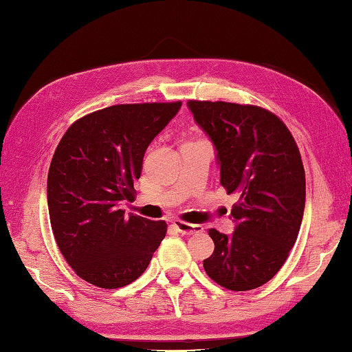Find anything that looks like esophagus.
<instances>
[{"label": "esophagus", "instance_id": "obj_1", "mask_svg": "<svg viewBox=\"0 0 352 352\" xmlns=\"http://www.w3.org/2000/svg\"><path fill=\"white\" fill-rule=\"evenodd\" d=\"M175 226L176 229L179 230L181 234L184 235H192V234H201L204 230L203 226H199V224H190L186 221H181V220H176L175 221Z\"/></svg>", "mask_w": 352, "mask_h": 352}]
</instances>
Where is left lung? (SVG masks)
Masks as SVG:
<instances>
[{
  "label": "left lung",
  "mask_w": 352,
  "mask_h": 352,
  "mask_svg": "<svg viewBox=\"0 0 352 352\" xmlns=\"http://www.w3.org/2000/svg\"><path fill=\"white\" fill-rule=\"evenodd\" d=\"M210 140L221 186L239 201L234 234L209 229L215 250L204 258L212 280L232 292L257 289L285 263L301 228L306 173L292 132L267 109L226 101L188 100Z\"/></svg>",
  "instance_id": "obj_1"
}]
</instances>
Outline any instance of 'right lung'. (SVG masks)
<instances>
[{"instance_id":"obj_1","label":"right lung","mask_w":352,"mask_h":352,"mask_svg":"<svg viewBox=\"0 0 352 352\" xmlns=\"http://www.w3.org/2000/svg\"><path fill=\"white\" fill-rule=\"evenodd\" d=\"M175 102L117 104L84 115L57 145L48 171L51 229L80 279L100 289L129 285L148 268L165 221L124 215L143 155L181 109Z\"/></svg>"}]
</instances>
